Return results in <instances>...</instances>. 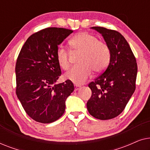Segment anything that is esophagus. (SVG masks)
I'll list each match as a JSON object with an SVG mask.
<instances>
[{
    "mask_svg": "<svg viewBox=\"0 0 150 150\" xmlns=\"http://www.w3.org/2000/svg\"><path fill=\"white\" fill-rule=\"evenodd\" d=\"M74 87H75L74 91H78V90L80 89V88L81 87V86L79 85H74Z\"/></svg>",
    "mask_w": 150,
    "mask_h": 150,
    "instance_id": "obj_1",
    "label": "esophagus"
}]
</instances>
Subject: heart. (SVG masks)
Listing matches in <instances>:
<instances>
[{
	"instance_id": "obj_1",
	"label": "heart",
	"mask_w": 150,
	"mask_h": 150,
	"mask_svg": "<svg viewBox=\"0 0 150 150\" xmlns=\"http://www.w3.org/2000/svg\"><path fill=\"white\" fill-rule=\"evenodd\" d=\"M73 52H80V64L74 66L65 74V79L78 85L85 83L91 76L93 70L99 73L108 66L110 59V50L108 44L87 33L76 35L68 42ZM56 57L59 66L67 70L70 66L69 52L63 46L57 50Z\"/></svg>"
}]
</instances>
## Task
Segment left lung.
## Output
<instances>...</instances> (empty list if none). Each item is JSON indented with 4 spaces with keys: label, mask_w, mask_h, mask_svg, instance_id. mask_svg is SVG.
<instances>
[{
    "label": "left lung",
    "mask_w": 150,
    "mask_h": 150,
    "mask_svg": "<svg viewBox=\"0 0 150 150\" xmlns=\"http://www.w3.org/2000/svg\"><path fill=\"white\" fill-rule=\"evenodd\" d=\"M110 50L107 68L89 84L91 97L87 103L89 114L101 120H110L124 110L136 88L137 64L128 43L120 33L93 26Z\"/></svg>",
    "instance_id": "8db88e82"
}]
</instances>
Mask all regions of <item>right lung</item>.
Instances as JSON below:
<instances>
[{
    "label": "right lung",
    "mask_w": 150,
    "mask_h": 150,
    "mask_svg": "<svg viewBox=\"0 0 150 150\" xmlns=\"http://www.w3.org/2000/svg\"><path fill=\"white\" fill-rule=\"evenodd\" d=\"M72 32L56 27L41 30L27 39L18 57L16 95L28 115L38 122L49 124L60 118L74 89L69 80L56 83L61 74L57 50Z\"/></svg>",
    "instance_id": "1"
}]
</instances>
